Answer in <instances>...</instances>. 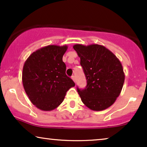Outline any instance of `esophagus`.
Here are the masks:
<instances>
[{
    "instance_id": "1",
    "label": "esophagus",
    "mask_w": 147,
    "mask_h": 147,
    "mask_svg": "<svg viewBox=\"0 0 147 147\" xmlns=\"http://www.w3.org/2000/svg\"><path fill=\"white\" fill-rule=\"evenodd\" d=\"M71 78H72V79L73 80V81L75 83V82H76V77H75V76H72Z\"/></svg>"
}]
</instances>
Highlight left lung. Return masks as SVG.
Listing matches in <instances>:
<instances>
[{
    "instance_id": "8db88e82",
    "label": "left lung",
    "mask_w": 147,
    "mask_h": 147,
    "mask_svg": "<svg viewBox=\"0 0 147 147\" xmlns=\"http://www.w3.org/2000/svg\"><path fill=\"white\" fill-rule=\"evenodd\" d=\"M73 48L81 59L87 85L77 91L88 108L102 111L110 107L122 91L125 75L118 58L99 44H75Z\"/></svg>"
}]
</instances>
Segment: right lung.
<instances>
[{
  "instance_id": "obj_1",
  "label": "right lung",
  "mask_w": 147,
  "mask_h": 147,
  "mask_svg": "<svg viewBox=\"0 0 147 147\" xmlns=\"http://www.w3.org/2000/svg\"><path fill=\"white\" fill-rule=\"evenodd\" d=\"M68 46L49 45L34 52L25 62L22 82L29 100L43 111H51L63 101L66 92L75 87L66 75L62 57Z\"/></svg>"
}]
</instances>
